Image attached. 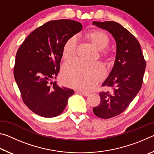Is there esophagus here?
I'll use <instances>...</instances> for the list:
<instances>
[{
    "mask_svg": "<svg viewBox=\"0 0 154 154\" xmlns=\"http://www.w3.org/2000/svg\"><path fill=\"white\" fill-rule=\"evenodd\" d=\"M79 92H80L82 94H83V96H89L90 94L89 92H82V91H79Z\"/></svg>",
    "mask_w": 154,
    "mask_h": 154,
    "instance_id": "34e87169",
    "label": "esophagus"
}]
</instances>
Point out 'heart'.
<instances>
[{
    "instance_id": "obj_1",
    "label": "heart",
    "mask_w": 154,
    "mask_h": 154,
    "mask_svg": "<svg viewBox=\"0 0 154 154\" xmlns=\"http://www.w3.org/2000/svg\"><path fill=\"white\" fill-rule=\"evenodd\" d=\"M86 37L99 49L105 48L109 43L107 35L102 30H94L86 34ZM77 38L72 36L64 43L62 56L65 59H70L76 54ZM104 56L108 53L103 51ZM105 74V69L100 62H87L80 60H72L66 62L62 68V79L69 86L78 89L90 90L95 86Z\"/></svg>"
}]
</instances>
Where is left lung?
I'll use <instances>...</instances> for the list:
<instances>
[{
  "mask_svg": "<svg viewBox=\"0 0 154 154\" xmlns=\"http://www.w3.org/2000/svg\"><path fill=\"white\" fill-rule=\"evenodd\" d=\"M113 36L116 43L114 65L103 86L111 87L102 92L100 103L93 112L100 118L109 119L125 111L141 88L146 63L139 41L128 30L116 22H93Z\"/></svg>",
  "mask_w": 154,
  "mask_h": 154,
  "instance_id": "8db88e82",
  "label": "left lung"
}]
</instances>
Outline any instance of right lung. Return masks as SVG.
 I'll return each mask as SVG.
<instances>
[{"mask_svg":"<svg viewBox=\"0 0 154 154\" xmlns=\"http://www.w3.org/2000/svg\"><path fill=\"white\" fill-rule=\"evenodd\" d=\"M82 29V24L74 20L49 21L31 32L18 49L15 80L26 105L38 116H59L74 94L51 80L59 72L64 43Z\"/></svg>","mask_w":154,"mask_h":154,"instance_id":"add662e5","label":"right lung"}]
</instances>
